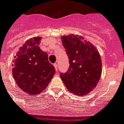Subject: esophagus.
<instances>
[{"label":"esophagus","instance_id":"obj_1","mask_svg":"<svg viewBox=\"0 0 124 124\" xmlns=\"http://www.w3.org/2000/svg\"><path fill=\"white\" fill-rule=\"evenodd\" d=\"M54 68H55V70L57 72V63H54Z\"/></svg>","mask_w":124,"mask_h":124}]
</instances>
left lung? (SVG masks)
<instances>
[{
    "instance_id": "left-lung-1",
    "label": "left lung",
    "mask_w": 124,
    "mask_h": 124,
    "mask_svg": "<svg viewBox=\"0 0 124 124\" xmlns=\"http://www.w3.org/2000/svg\"><path fill=\"white\" fill-rule=\"evenodd\" d=\"M61 39L70 67L65 73H60V77L74 94H87L96 87L100 78V55L96 47L81 36L71 34Z\"/></svg>"
}]
</instances>
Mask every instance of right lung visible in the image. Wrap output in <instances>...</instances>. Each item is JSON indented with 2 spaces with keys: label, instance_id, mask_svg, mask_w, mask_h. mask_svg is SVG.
Masks as SVG:
<instances>
[{
  "label": "right lung",
  "instance_id": "1",
  "mask_svg": "<svg viewBox=\"0 0 124 124\" xmlns=\"http://www.w3.org/2000/svg\"><path fill=\"white\" fill-rule=\"evenodd\" d=\"M41 39L33 37L26 41L13 61L12 74L15 82L23 91L31 95L42 93L55 72L46 52L39 48Z\"/></svg>",
  "mask_w": 124,
  "mask_h": 124
}]
</instances>
